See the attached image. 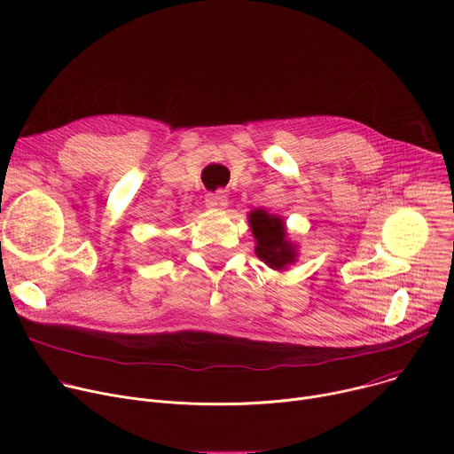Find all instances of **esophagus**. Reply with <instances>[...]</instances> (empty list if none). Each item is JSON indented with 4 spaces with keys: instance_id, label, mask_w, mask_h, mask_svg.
I'll return each mask as SVG.
<instances>
[{
    "instance_id": "esophagus-1",
    "label": "esophagus",
    "mask_w": 454,
    "mask_h": 454,
    "mask_svg": "<svg viewBox=\"0 0 454 454\" xmlns=\"http://www.w3.org/2000/svg\"><path fill=\"white\" fill-rule=\"evenodd\" d=\"M207 207L212 210H224L228 207V198L224 192H215V193H208L207 196Z\"/></svg>"
}]
</instances>
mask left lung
<instances>
[{"label": "left lung", "mask_w": 454, "mask_h": 454, "mask_svg": "<svg viewBox=\"0 0 454 454\" xmlns=\"http://www.w3.org/2000/svg\"><path fill=\"white\" fill-rule=\"evenodd\" d=\"M247 223L254 237V253L275 271H286L298 261V244L289 240L286 221L268 210L256 208L247 214Z\"/></svg>", "instance_id": "8db88e82"}]
</instances>
